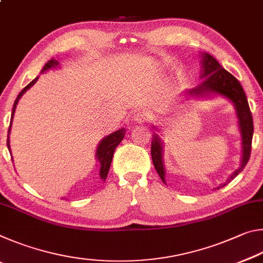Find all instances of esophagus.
I'll use <instances>...</instances> for the list:
<instances>
[{
	"instance_id": "esophagus-1",
	"label": "esophagus",
	"mask_w": 263,
	"mask_h": 263,
	"mask_svg": "<svg viewBox=\"0 0 263 263\" xmlns=\"http://www.w3.org/2000/svg\"><path fill=\"white\" fill-rule=\"evenodd\" d=\"M133 121H135L136 123H144L147 121V115H146L145 112H142V111H138V112L133 116Z\"/></svg>"
}]
</instances>
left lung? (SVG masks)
Here are the masks:
<instances>
[{"mask_svg":"<svg viewBox=\"0 0 263 263\" xmlns=\"http://www.w3.org/2000/svg\"><path fill=\"white\" fill-rule=\"evenodd\" d=\"M203 74L202 78L204 81L199 86L190 90V94H203V92L209 91H217L219 94H222L233 102L235 109H237L238 118H239V126L241 131L242 138V160L241 167L237 169L230 180H233L235 176L241 173L243 167L246 166L249 157H251L252 151V139H253V117L251 109H249L248 101L246 94H245L241 84L235 79L232 74L229 73L228 70L224 69L220 66L215 58L212 55L203 54ZM152 144H151V155H152V161L155 169H157L160 179L164 182V169L162 163V142L159 139L158 136L152 137ZM224 183L222 185H225Z\"/></svg>","mask_w":263,"mask_h":263,"instance_id":"8db88e82","label":"left lung"}]
</instances>
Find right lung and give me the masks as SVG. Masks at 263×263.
<instances>
[{
    "label": "right lung",
    "instance_id": "1",
    "mask_svg": "<svg viewBox=\"0 0 263 263\" xmlns=\"http://www.w3.org/2000/svg\"><path fill=\"white\" fill-rule=\"evenodd\" d=\"M57 65H58V61H55L54 59H51L50 61L46 62L45 66H44L43 69H42V72H44V70H46V69H50L52 67H54V66H57ZM37 80H38V77L35 78L34 80H32V81H31L25 88H23V90L20 92L18 96H17V99L15 100V103H14V108H12L11 121H12V116H14V114H15L16 105H17V103H18V100L21 99L22 95H23L30 87L33 86ZM10 127H11V123H10V125H9V131L8 132H10ZM124 136H125V130L122 128V130H118V131H116L114 133H111L110 136L105 137L104 139L100 142L96 154H97V159H99V161L101 163L100 175H101V179L103 181H105L106 176H108V173H109V169H110L111 161H112L115 149L119 144H121V141L123 140ZM7 145H8V148L10 149V147H9V139H7Z\"/></svg>",
    "mask_w": 263,
    "mask_h": 263
}]
</instances>
